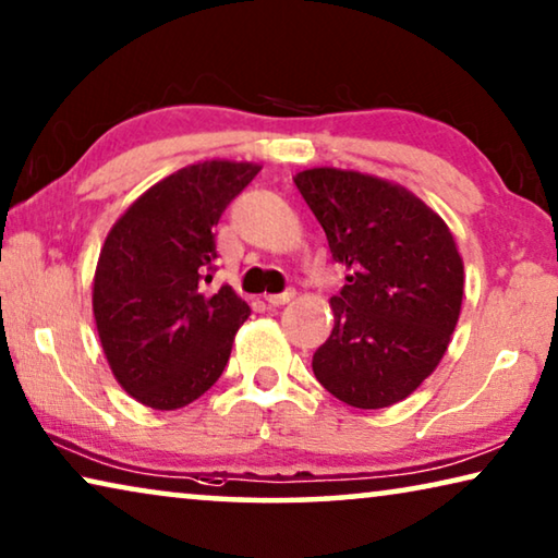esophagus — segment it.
<instances>
[{
  "label": "esophagus",
  "instance_id": "34e87169",
  "mask_svg": "<svg viewBox=\"0 0 558 558\" xmlns=\"http://www.w3.org/2000/svg\"><path fill=\"white\" fill-rule=\"evenodd\" d=\"M293 290H286V293H270V295H265V301H268V305H272V307H280V305H286V303H290L293 301Z\"/></svg>",
  "mask_w": 558,
  "mask_h": 558
}]
</instances>
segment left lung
Returning a JSON list of instances; mask_svg holds the SVG:
<instances>
[{
    "instance_id": "obj_1",
    "label": "left lung",
    "mask_w": 558,
    "mask_h": 558,
    "mask_svg": "<svg viewBox=\"0 0 558 558\" xmlns=\"http://www.w3.org/2000/svg\"><path fill=\"white\" fill-rule=\"evenodd\" d=\"M295 185L326 230L345 286L330 298V338L313 353L320 386L355 409L411 396L444 359L463 301L451 230L401 185L313 168Z\"/></svg>"
}]
</instances>
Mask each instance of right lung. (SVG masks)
I'll return each mask as SVG.
<instances>
[{"mask_svg": "<svg viewBox=\"0 0 558 558\" xmlns=\"http://www.w3.org/2000/svg\"><path fill=\"white\" fill-rule=\"evenodd\" d=\"M260 172L210 160L149 187L114 222L97 260L93 307L107 363L140 403L174 411L226 371L251 305L230 286L207 293L215 226Z\"/></svg>", "mask_w": 558, "mask_h": 558, "instance_id": "add662e5", "label": "right lung"}]
</instances>
